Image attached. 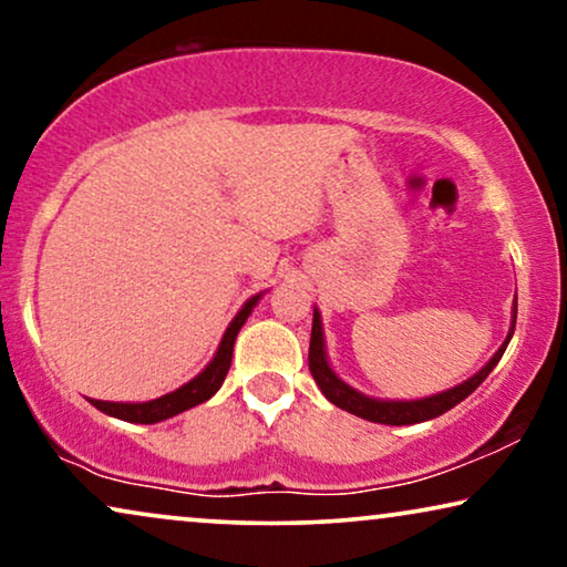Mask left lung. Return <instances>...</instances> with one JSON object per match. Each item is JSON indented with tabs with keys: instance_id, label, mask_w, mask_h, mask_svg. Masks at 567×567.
I'll return each instance as SVG.
<instances>
[{
	"instance_id": "8db88e82",
	"label": "left lung",
	"mask_w": 567,
	"mask_h": 567,
	"mask_svg": "<svg viewBox=\"0 0 567 567\" xmlns=\"http://www.w3.org/2000/svg\"><path fill=\"white\" fill-rule=\"evenodd\" d=\"M514 328H516V317H514V324H511L506 343L498 348V353L487 361V367L483 371H477V374L467 379L464 384L454 386V390H449V392L433 394V398H425V400L382 402V400H371V398H367V394L351 390V386H348L346 382H340V379L332 374V369L328 367V359H324L320 312L315 309L312 340H309V371H312L317 386H320L322 394L332 402V405L343 408V410H348V413L359 415V417H363V421H371V423L413 425V423H423V421H431V417L444 415L446 410H452L454 405H460L464 398H470V394L485 382V377L495 369V363L501 361V355H503V351H506L511 336H514Z\"/></svg>"
}]
</instances>
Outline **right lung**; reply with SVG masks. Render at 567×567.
Masks as SVG:
<instances>
[{"label":"right lung","instance_id":"1","mask_svg":"<svg viewBox=\"0 0 567 567\" xmlns=\"http://www.w3.org/2000/svg\"><path fill=\"white\" fill-rule=\"evenodd\" d=\"M258 299L260 297H252L243 309H239V315L231 320L227 332H224L221 346H219V351H216L214 361L208 363V367L200 371L196 379H190L188 384H183L181 390L169 392V394H165V398L150 400V402H103V400H90V402L97 410H103L105 415L121 417V421H128V423H157V421H165V417L183 413V410H188L193 405L206 402L216 390H219L224 377H227L229 363H231V351H235L237 332L245 324L247 317H250L252 307L258 305Z\"/></svg>","mask_w":567,"mask_h":567}]
</instances>
